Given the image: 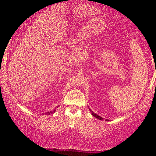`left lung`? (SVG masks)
Wrapping results in <instances>:
<instances>
[{"label":"left lung","mask_w":156,"mask_h":156,"mask_svg":"<svg viewBox=\"0 0 156 156\" xmlns=\"http://www.w3.org/2000/svg\"><path fill=\"white\" fill-rule=\"evenodd\" d=\"M89 110H90V112H91V114L93 115V116H94L95 118H98V119L101 120H102V119H103V118H102V117H100V116H99L98 115H97L96 113H94L93 112H92V111L90 109V108H89Z\"/></svg>","instance_id":"8db88e82"}]
</instances>
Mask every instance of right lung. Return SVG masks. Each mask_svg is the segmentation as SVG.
<instances>
[{"instance_id":"obj_1","label":"right lung","mask_w":156,"mask_h":156,"mask_svg":"<svg viewBox=\"0 0 156 156\" xmlns=\"http://www.w3.org/2000/svg\"><path fill=\"white\" fill-rule=\"evenodd\" d=\"M55 112H56V110H54V111H51V112H47L46 113V114L47 115H50V114H52V113H54Z\"/></svg>"}]
</instances>
